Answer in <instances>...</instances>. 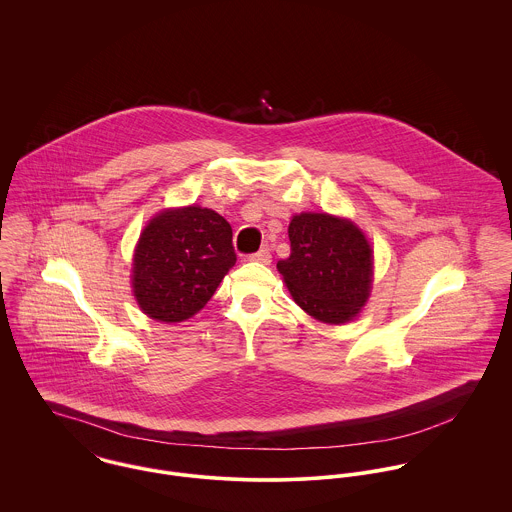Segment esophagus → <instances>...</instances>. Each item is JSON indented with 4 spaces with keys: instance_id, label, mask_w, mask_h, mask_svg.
<instances>
[{
    "instance_id": "esophagus-1",
    "label": "esophagus",
    "mask_w": 512,
    "mask_h": 512,
    "mask_svg": "<svg viewBox=\"0 0 512 512\" xmlns=\"http://www.w3.org/2000/svg\"><path fill=\"white\" fill-rule=\"evenodd\" d=\"M250 260H254V262H262V264H270V260H272V252H270V248H268V246H264L262 250H258L256 254H252V256H250Z\"/></svg>"
}]
</instances>
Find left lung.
Masks as SVG:
<instances>
[{
    "label": "left lung",
    "instance_id": "left-lung-1",
    "mask_svg": "<svg viewBox=\"0 0 512 512\" xmlns=\"http://www.w3.org/2000/svg\"><path fill=\"white\" fill-rule=\"evenodd\" d=\"M292 252L278 262L295 303L323 323H347L363 307L372 282V250L349 220L301 213L288 228Z\"/></svg>",
    "mask_w": 512,
    "mask_h": 512
}]
</instances>
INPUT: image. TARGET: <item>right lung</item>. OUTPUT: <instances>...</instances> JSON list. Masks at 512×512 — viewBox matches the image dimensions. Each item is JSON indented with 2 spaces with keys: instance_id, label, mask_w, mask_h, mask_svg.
Segmentation results:
<instances>
[{
  "instance_id": "add662e5",
  "label": "right lung",
  "mask_w": 512,
  "mask_h": 512,
  "mask_svg": "<svg viewBox=\"0 0 512 512\" xmlns=\"http://www.w3.org/2000/svg\"><path fill=\"white\" fill-rule=\"evenodd\" d=\"M232 228L201 207L163 211L149 220L134 254V295L151 319L193 317L234 266Z\"/></svg>"
}]
</instances>
